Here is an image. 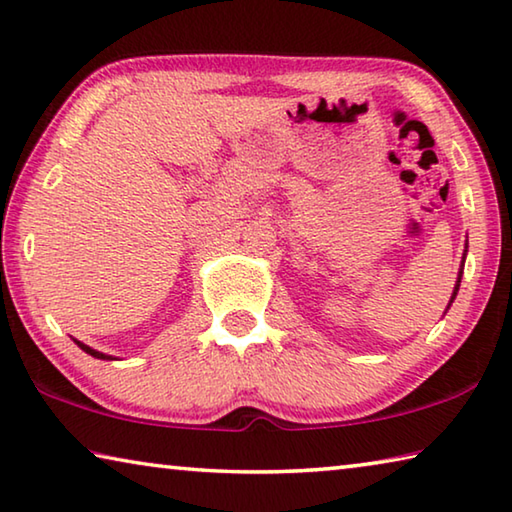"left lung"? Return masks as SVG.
<instances>
[{
  "instance_id": "obj_1",
  "label": "left lung",
  "mask_w": 512,
  "mask_h": 512,
  "mask_svg": "<svg viewBox=\"0 0 512 512\" xmlns=\"http://www.w3.org/2000/svg\"><path fill=\"white\" fill-rule=\"evenodd\" d=\"M461 275H463V271L458 273V280H456V287H454V293H452V300H449V305H452L454 298H456V293H458V287H461Z\"/></svg>"
}]
</instances>
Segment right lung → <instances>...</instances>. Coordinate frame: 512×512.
<instances>
[{
  "instance_id": "1",
  "label": "right lung",
  "mask_w": 512,
  "mask_h": 512,
  "mask_svg": "<svg viewBox=\"0 0 512 512\" xmlns=\"http://www.w3.org/2000/svg\"><path fill=\"white\" fill-rule=\"evenodd\" d=\"M76 345H79V348L83 350V352H88V354H92V357L94 359H103V361H110L112 357H110V354H103V352H97V350H92L90 348V345H85V343H81V341H76Z\"/></svg>"
}]
</instances>
